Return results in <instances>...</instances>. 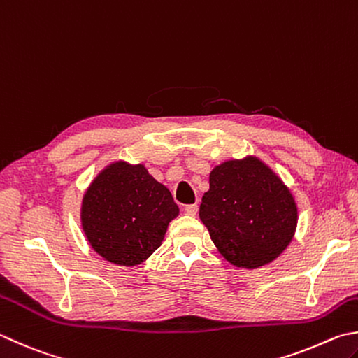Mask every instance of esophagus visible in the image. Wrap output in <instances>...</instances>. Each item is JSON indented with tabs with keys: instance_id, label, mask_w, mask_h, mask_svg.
<instances>
[{
	"instance_id": "obj_1",
	"label": "esophagus",
	"mask_w": 358,
	"mask_h": 358,
	"mask_svg": "<svg viewBox=\"0 0 358 358\" xmlns=\"http://www.w3.org/2000/svg\"><path fill=\"white\" fill-rule=\"evenodd\" d=\"M184 212L187 215H190V217H194V215L198 213V204H192V206H185Z\"/></svg>"
}]
</instances>
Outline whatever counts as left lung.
Masks as SVG:
<instances>
[{
  "label": "left lung",
  "instance_id": "obj_1",
  "mask_svg": "<svg viewBox=\"0 0 358 358\" xmlns=\"http://www.w3.org/2000/svg\"><path fill=\"white\" fill-rule=\"evenodd\" d=\"M199 218L218 252L235 268L257 269L292 243L298 204L292 190L257 156L221 162L208 176Z\"/></svg>",
  "mask_w": 358,
  "mask_h": 358
}]
</instances>
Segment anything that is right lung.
<instances>
[{
	"label": "right lung",
	"instance_id": "1",
	"mask_svg": "<svg viewBox=\"0 0 358 358\" xmlns=\"http://www.w3.org/2000/svg\"><path fill=\"white\" fill-rule=\"evenodd\" d=\"M179 215L168 188L143 164L113 160L90 182L80 204V227L90 248L118 266L150 259Z\"/></svg>",
	"mask_w": 358,
	"mask_h": 358
}]
</instances>
